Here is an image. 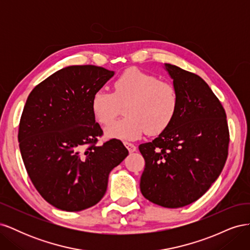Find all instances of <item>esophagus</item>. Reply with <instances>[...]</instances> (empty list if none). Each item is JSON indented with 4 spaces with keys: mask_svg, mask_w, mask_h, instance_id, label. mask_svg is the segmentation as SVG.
Here are the masks:
<instances>
[{
    "mask_svg": "<svg viewBox=\"0 0 250 250\" xmlns=\"http://www.w3.org/2000/svg\"><path fill=\"white\" fill-rule=\"evenodd\" d=\"M124 145L127 148V150L129 151V153H132V152H134L135 150H137V147H135L133 144H131V143H124Z\"/></svg>",
    "mask_w": 250,
    "mask_h": 250,
    "instance_id": "34e87169",
    "label": "esophagus"
}]
</instances>
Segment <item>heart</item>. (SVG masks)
I'll use <instances>...</instances> for the list:
<instances>
[{
    "label": "heart",
    "instance_id": "b5f03b06",
    "mask_svg": "<svg viewBox=\"0 0 250 250\" xmlns=\"http://www.w3.org/2000/svg\"><path fill=\"white\" fill-rule=\"evenodd\" d=\"M178 102V93L171 83L131 67L113 81L112 93L97 90L90 100V108L98 123L108 125L124 107L125 118L105 128V135L134 141L145 131L158 134L167 129L176 115Z\"/></svg>",
    "mask_w": 250,
    "mask_h": 250
}]
</instances>
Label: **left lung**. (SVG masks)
Segmentation results:
<instances>
[{
    "label": "left lung",
    "mask_w": 250,
    "mask_h": 250,
    "mask_svg": "<svg viewBox=\"0 0 250 250\" xmlns=\"http://www.w3.org/2000/svg\"><path fill=\"white\" fill-rule=\"evenodd\" d=\"M178 93V108L167 129L141 144L145 169L144 197L169 208L188 206L220 175L229 153L226 115L213 90L198 75L164 64Z\"/></svg>",
    "instance_id": "left-lung-1"
}]
</instances>
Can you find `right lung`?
I'll use <instances>...</instances> for the list:
<instances>
[{
    "instance_id": "add662e5",
    "label": "right lung",
    "mask_w": 250,
    "mask_h": 250,
    "mask_svg": "<svg viewBox=\"0 0 250 250\" xmlns=\"http://www.w3.org/2000/svg\"><path fill=\"white\" fill-rule=\"evenodd\" d=\"M113 75L96 65L66 66L36 85L26 101L18 135L22 162L42 198L59 209L97 204L110 171L128 155L116 139L97 145L103 131L90 100Z\"/></svg>"
}]
</instances>
